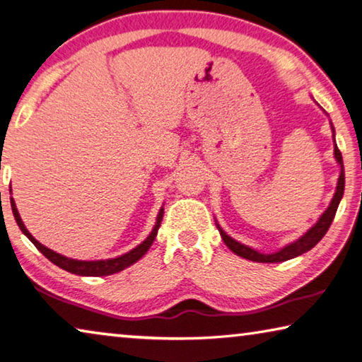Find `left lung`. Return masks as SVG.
I'll use <instances>...</instances> for the list:
<instances>
[{"label":"left lung","instance_id":"left-lung-1","mask_svg":"<svg viewBox=\"0 0 362 362\" xmlns=\"http://www.w3.org/2000/svg\"><path fill=\"white\" fill-rule=\"evenodd\" d=\"M335 158H337V162L340 163L341 173H340V177H339V185H337V191L334 194V199H332L329 209L324 211V215L321 218H319V221L310 230H308V233L303 237H300L297 242H293V244L284 247L282 250L276 252V253L263 255V253H259L257 250H253V248H250V247L240 244V242L230 239V237L226 233H224V230L220 226H218V230H220L224 244H226L235 255H239V257L252 259V262H257V263L287 262V259H290V258H295L301 253L311 250V248L315 247L317 242L325 235V233L329 230L330 224L335 218L337 209H339L340 200L343 197V191H345V173H343V158H341V152H340L339 147H337V144H335Z\"/></svg>","mask_w":362,"mask_h":362}]
</instances>
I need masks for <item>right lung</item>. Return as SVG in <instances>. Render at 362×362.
I'll return each mask as SVG.
<instances>
[{
    "instance_id": "add662e5",
    "label": "right lung",
    "mask_w": 362,
    "mask_h": 362,
    "mask_svg": "<svg viewBox=\"0 0 362 362\" xmlns=\"http://www.w3.org/2000/svg\"><path fill=\"white\" fill-rule=\"evenodd\" d=\"M11 206H13V213H14V218H16V223L17 226L21 228V230L23 234H25L28 239L32 240V244L38 248V250L45 255V257L49 259L51 263H54L59 268H62L65 271L72 272V274H78V276H110V274H115V272H120L128 266H132L133 263L138 262L139 258H142L146 255V252L149 250L152 242L156 240V235H157V230L160 228V221H162L163 218V209L160 210L158 216H157V223L156 226H153L152 233L149 234V237L139 244L136 248H133L132 252H128L125 255H122V257H117V258H112V259H99V262H80V259H72V258H67L64 257V255H59L56 252L49 250V248L41 245L40 242L35 239V237L28 233L27 228L23 226V223L19 216V211L16 209V204H14V199L11 197Z\"/></svg>"
}]
</instances>
